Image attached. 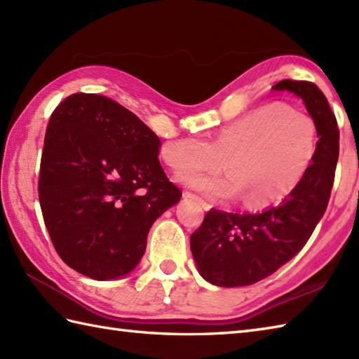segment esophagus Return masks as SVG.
I'll return each instance as SVG.
<instances>
[{"instance_id":"obj_1","label":"esophagus","mask_w":359,"mask_h":359,"mask_svg":"<svg viewBox=\"0 0 359 359\" xmlns=\"http://www.w3.org/2000/svg\"><path fill=\"white\" fill-rule=\"evenodd\" d=\"M184 197H188V199H193V201H196V202H199L205 210L211 208V207H210V203H208L207 201H203L201 196H197V194H194V193H191V191H184Z\"/></svg>"}]
</instances>
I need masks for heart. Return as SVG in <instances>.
<instances>
[{
	"label": "heart",
	"instance_id": "obj_1",
	"mask_svg": "<svg viewBox=\"0 0 359 359\" xmlns=\"http://www.w3.org/2000/svg\"><path fill=\"white\" fill-rule=\"evenodd\" d=\"M318 147L315 120L280 103L259 106L220 129L212 142L202 135L166 143L163 157L174 171L220 170L226 174L187 172L188 185L211 199L243 194L261 207L284 199L301 184Z\"/></svg>",
	"mask_w": 359,
	"mask_h": 359
}]
</instances>
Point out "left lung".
<instances>
[{"mask_svg": "<svg viewBox=\"0 0 359 359\" xmlns=\"http://www.w3.org/2000/svg\"><path fill=\"white\" fill-rule=\"evenodd\" d=\"M302 98L318 129L313 162L301 184L276 207L261 212L211 208L191 234L197 269L219 287L251 285L299 253L329 205L339 156V129L323 90L311 81L282 80L273 86Z\"/></svg>", "mask_w": 359, "mask_h": 359, "instance_id": "obj_1", "label": "left lung"}]
</instances>
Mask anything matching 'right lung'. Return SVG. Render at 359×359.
Segmentation results:
<instances>
[{"mask_svg": "<svg viewBox=\"0 0 359 359\" xmlns=\"http://www.w3.org/2000/svg\"><path fill=\"white\" fill-rule=\"evenodd\" d=\"M158 137L117 102L77 93L46 128L38 199L53 248L97 280L139 264L154 220L182 191L158 162Z\"/></svg>", "mask_w": 359, "mask_h": 359, "instance_id": "right-lung-1", "label": "right lung"}]
</instances>
